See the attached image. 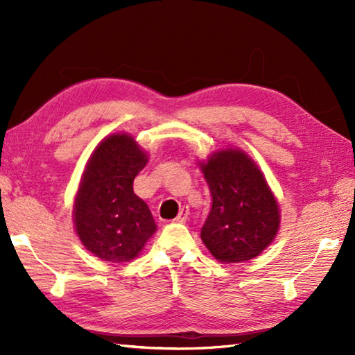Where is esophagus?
<instances>
[{
	"mask_svg": "<svg viewBox=\"0 0 355 355\" xmlns=\"http://www.w3.org/2000/svg\"><path fill=\"white\" fill-rule=\"evenodd\" d=\"M187 216H189V209L183 207L182 210H180V214H178V216L175 218V221H177V223H184V221L187 220Z\"/></svg>",
	"mask_w": 355,
	"mask_h": 355,
	"instance_id": "esophagus-1",
	"label": "esophagus"
}]
</instances>
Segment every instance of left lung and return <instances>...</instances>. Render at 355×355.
<instances>
[{
  "label": "left lung",
  "instance_id": "8db88e82",
  "mask_svg": "<svg viewBox=\"0 0 355 355\" xmlns=\"http://www.w3.org/2000/svg\"><path fill=\"white\" fill-rule=\"evenodd\" d=\"M200 166L212 195L202 243L224 263L256 258L275 239L281 223L262 172L241 149L218 150Z\"/></svg>",
  "mask_w": 355,
  "mask_h": 355
}]
</instances>
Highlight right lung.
Listing matches in <instances>:
<instances>
[{"mask_svg": "<svg viewBox=\"0 0 355 355\" xmlns=\"http://www.w3.org/2000/svg\"><path fill=\"white\" fill-rule=\"evenodd\" d=\"M148 155L128 134L103 139L89 157L74 200L78 236L88 252L110 262L131 261L157 230L132 183Z\"/></svg>", "mask_w": 355, "mask_h": 355, "instance_id": "obj_1", "label": "right lung"}]
</instances>
